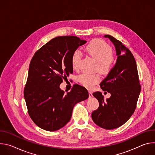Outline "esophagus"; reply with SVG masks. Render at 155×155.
Masks as SVG:
<instances>
[{"label": "esophagus", "mask_w": 155, "mask_h": 155, "mask_svg": "<svg viewBox=\"0 0 155 155\" xmlns=\"http://www.w3.org/2000/svg\"><path fill=\"white\" fill-rule=\"evenodd\" d=\"M88 92H89V96H90V97H93V93H92V92H91V91H89Z\"/></svg>", "instance_id": "34e87169"}]
</instances>
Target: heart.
<instances>
[{
	"label": "heart",
	"mask_w": 155,
	"mask_h": 155,
	"mask_svg": "<svg viewBox=\"0 0 155 155\" xmlns=\"http://www.w3.org/2000/svg\"><path fill=\"white\" fill-rule=\"evenodd\" d=\"M85 51L97 62V69L99 71L107 72L111 69L114 61L112 50L104 40L101 39L92 40L86 46ZM81 55V53L78 50H75L72 54L71 64L74 70L78 68ZM78 80L84 86L91 88L99 81V77L97 75L84 73L78 76Z\"/></svg>",
	"instance_id": "obj_1"
}]
</instances>
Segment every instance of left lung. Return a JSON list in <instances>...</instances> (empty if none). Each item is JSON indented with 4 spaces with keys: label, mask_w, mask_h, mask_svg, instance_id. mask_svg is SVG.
<instances>
[{
    "label": "left lung",
    "mask_w": 155,
    "mask_h": 155,
    "mask_svg": "<svg viewBox=\"0 0 155 155\" xmlns=\"http://www.w3.org/2000/svg\"><path fill=\"white\" fill-rule=\"evenodd\" d=\"M104 37L113 43L117 59L114 68L100 84L101 89L110 93L111 96L104 100L101 92L93 94L98 100L99 106L93 112L91 117L99 127L114 129L124 124L133 114L141 87L133 54L114 37L110 35Z\"/></svg>",
    "instance_id": "obj_1"
}]
</instances>
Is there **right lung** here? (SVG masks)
Instances as JSON below:
<instances>
[{
    "label": "right lung",
    "mask_w": 155,
    "mask_h": 155,
    "mask_svg": "<svg viewBox=\"0 0 155 155\" xmlns=\"http://www.w3.org/2000/svg\"><path fill=\"white\" fill-rule=\"evenodd\" d=\"M86 43L76 36H60L49 41L34 55L24 96L28 114L39 127L57 130L71 120L75 105L89 97L83 86L75 84L67 94L59 87L73 73V52Z\"/></svg>",
    "instance_id": "obj_1"
}]
</instances>
